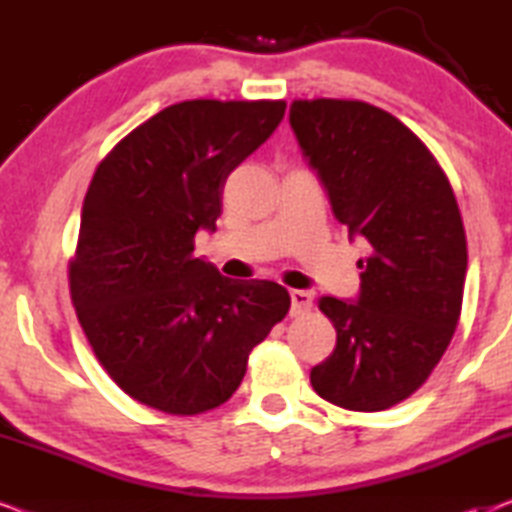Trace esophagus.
<instances>
[{
	"label": "esophagus",
	"mask_w": 512,
	"mask_h": 512,
	"mask_svg": "<svg viewBox=\"0 0 512 512\" xmlns=\"http://www.w3.org/2000/svg\"><path fill=\"white\" fill-rule=\"evenodd\" d=\"M312 291H305V289H296L291 291V314L293 317H298V314H305L307 310L312 307Z\"/></svg>",
	"instance_id": "1"
}]
</instances>
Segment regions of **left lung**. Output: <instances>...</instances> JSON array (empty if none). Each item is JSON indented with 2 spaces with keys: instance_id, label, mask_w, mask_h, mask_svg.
<instances>
[{
  "instance_id": "obj_1",
  "label": "left lung",
  "mask_w": 512,
  "mask_h": 512,
  "mask_svg": "<svg viewBox=\"0 0 512 512\" xmlns=\"http://www.w3.org/2000/svg\"><path fill=\"white\" fill-rule=\"evenodd\" d=\"M289 123L349 240L370 244L359 296L319 298L338 342L310 382L340 408L387 410L422 387L457 328L468 265L457 198L389 111L321 97L293 102Z\"/></svg>"
}]
</instances>
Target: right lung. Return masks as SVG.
I'll return each mask as SVG.
<instances>
[{
    "instance_id": "add662e5",
    "label": "right lung",
    "mask_w": 512,
    "mask_h": 512,
    "mask_svg": "<svg viewBox=\"0 0 512 512\" xmlns=\"http://www.w3.org/2000/svg\"><path fill=\"white\" fill-rule=\"evenodd\" d=\"M286 102L188 100L121 139L90 181L69 289L97 361L167 415L226 403L249 352L286 317L289 291L228 279L193 256L216 230L228 174L268 139Z\"/></svg>"
}]
</instances>
